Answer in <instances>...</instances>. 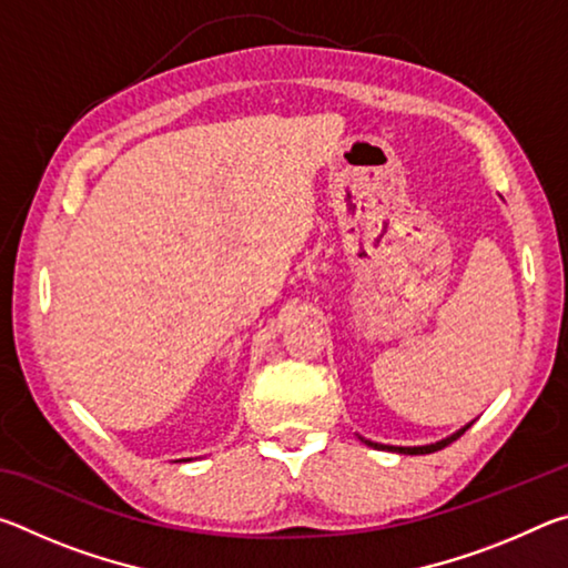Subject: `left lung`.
I'll list each match as a JSON object with an SVG mask.
<instances>
[{"mask_svg":"<svg viewBox=\"0 0 568 568\" xmlns=\"http://www.w3.org/2000/svg\"><path fill=\"white\" fill-rule=\"evenodd\" d=\"M470 423H474V420H470ZM470 423H466L464 428H458L456 434H450L446 438L436 440V444H426V446H388V444H376V440H368V438H363V436H358V438L363 440L365 446H371V448H376V450H390V454H403V456H423V454H434V450H440V448H446L448 444H454L458 436H464L466 430L470 428Z\"/></svg>","mask_w":568,"mask_h":568,"instance_id":"obj_1","label":"left lung"}]
</instances>
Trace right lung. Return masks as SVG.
Returning a JSON list of instances; mask_svg holds the SVG:
<instances>
[{"label": "right lung", "instance_id": "1", "mask_svg": "<svg viewBox=\"0 0 568 568\" xmlns=\"http://www.w3.org/2000/svg\"><path fill=\"white\" fill-rule=\"evenodd\" d=\"M182 460V464H185V460H192V458H180Z\"/></svg>", "mask_w": 568, "mask_h": 568}]
</instances>
